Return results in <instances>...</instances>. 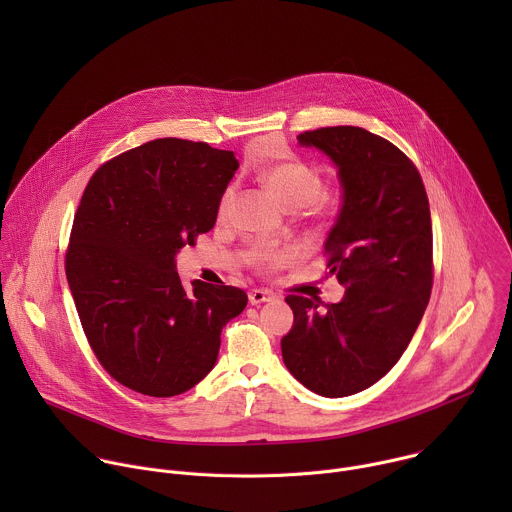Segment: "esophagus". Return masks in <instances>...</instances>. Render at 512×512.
Masks as SVG:
<instances>
[{"label": "esophagus", "instance_id": "obj_1", "mask_svg": "<svg viewBox=\"0 0 512 512\" xmlns=\"http://www.w3.org/2000/svg\"><path fill=\"white\" fill-rule=\"evenodd\" d=\"M273 296H271V291H267V289H251L249 291V302L253 304V306H259V304H263V302H269Z\"/></svg>", "mask_w": 512, "mask_h": 512}]
</instances>
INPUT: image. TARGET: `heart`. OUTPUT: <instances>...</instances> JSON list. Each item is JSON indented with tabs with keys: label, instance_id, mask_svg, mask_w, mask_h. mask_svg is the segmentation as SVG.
Instances as JSON below:
<instances>
[{
	"label": "heart",
	"instance_id": "obj_1",
	"mask_svg": "<svg viewBox=\"0 0 512 512\" xmlns=\"http://www.w3.org/2000/svg\"><path fill=\"white\" fill-rule=\"evenodd\" d=\"M259 182L275 196V200L289 212L314 206L324 192V182L318 170L298 158H289L265 166L259 174ZM233 190H227L218 202V214H225L231 204ZM287 259V251L263 249L257 261L265 267H275Z\"/></svg>",
	"mask_w": 512,
	"mask_h": 512
}]
</instances>
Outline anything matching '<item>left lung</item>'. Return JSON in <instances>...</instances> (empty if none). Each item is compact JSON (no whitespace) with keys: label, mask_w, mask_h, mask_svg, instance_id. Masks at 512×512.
Segmentation results:
<instances>
[{"label":"left lung","mask_w":512,"mask_h":512,"mask_svg":"<svg viewBox=\"0 0 512 512\" xmlns=\"http://www.w3.org/2000/svg\"><path fill=\"white\" fill-rule=\"evenodd\" d=\"M298 143L338 170L342 202L324 251L346 291L338 304L287 296L294 326L281 354L310 391L348 397L395 367L423 318L433 281L429 202L417 168L381 135L336 125L300 133Z\"/></svg>","instance_id":"obj_1"}]
</instances>
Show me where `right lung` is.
Listing matches in <instances>:
<instances>
[{
    "instance_id": "1",
    "label": "right lung",
    "mask_w": 512,
    "mask_h": 512,
    "mask_svg": "<svg viewBox=\"0 0 512 512\" xmlns=\"http://www.w3.org/2000/svg\"><path fill=\"white\" fill-rule=\"evenodd\" d=\"M239 162L204 141L154 139L91 178L66 253V279L105 371L150 397H174L216 364L221 332L247 294L200 279L184 287L176 255L208 233Z\"/></svg>"
}]
</instances>
